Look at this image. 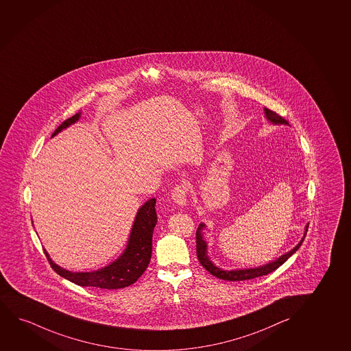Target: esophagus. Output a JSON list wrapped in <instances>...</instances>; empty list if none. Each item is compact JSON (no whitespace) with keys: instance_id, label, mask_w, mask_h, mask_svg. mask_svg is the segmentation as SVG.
<instances>
[{"instance_id":"34e87169","label":"esophagus","mask_w":351,"mask_h":351,"mask_svg":"<svg viewBox=\"0 0 351 351\" xmlns=\"http://www.w3.org/2000/svg\"><path fill=\"white\" fill-rule=\"evenodd\" d=\"M172 198H173L176 204L179 206H186L187 205V190L186 187L182 186V185H178L174 187L173 191H172Z\"/></svg>"}]
</instances>
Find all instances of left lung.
I'll list each match as a JSON object with an SVG mask.
<instances>
[{
	"label": "left lung",
	"mask_w": 351,
	"mask_h": 351,
	"mask_svg": "<svg viewBox=\"0 0 351 351\" xmlns=\"http://www.w3.org/2000/svg\"><path fill=\"white\" fill-rule=\"evenodd\" d=\"M263 111H265L267 121L271 123V125H289L287 121L282 119L281 116L278 115L274 111L269 110L267 108H265ZM307 226H305V232H304V236H302L300 242L294 248L291 249L289 253L281 255L274 261L268 262V263L262 265V266L253 267V268H237V269H230L229 271V269L219 268V267L216 266L210 260L209 255H208V243L204 240V234H203V230L206 228V226H205L204 223H200L198 229H197V232H195V235H197V237H195L197 239V256H198L200 265L204 267L206 271L211 273L216 278L226 280V281H243V280L254 279V278H258V276H267L271 271H276V268H279L284 262L287 261L289 258H291L293 254L297 252L298 249L300 248L302 241H304L305 236H306Z\"/></svg>",
	"instance_id": "1"
}]
</instances>
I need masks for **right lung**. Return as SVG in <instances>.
I'll return each instance as SVG.
<instances>
[{"mask_svg":"<svg viewBox=\"0 0 351 351\" xmlns=\"http://www.w3.org/2000/svg\"><path fill=\"white\" fill-rule=\"evenodd\" d=\"M80 115L82 112L80 111L75 116L64 121L52 134V138L60 133L62 129L75 125L77 121H80ZM156 202V198H151L138 210L123 253L108 266L93 271H67L65 268L58 266L57 263H54L53 260L49 258L46 249H44L49 265L53 268L54 271L64 279L84 287L120 289L130 286L143 274V271H146L148 263L151 261L152 239L158 221Z\"/></svg>","mask_w":351,"mask_h":351,"instance_id":"obj_1","label":"right lung"}]
</instances>
